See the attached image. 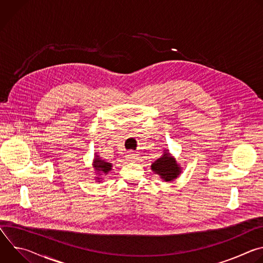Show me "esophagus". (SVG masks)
Listing matches in <instances>:
<instances>
[{"label": "esophagus", "mask_w": 263, "mask_h": 263, "mask_svg": "<svg viewBox=\"0 0 263 263\" xmlns=\"http://www.w3.org/2000/svg\"><path fill=\"white\" fill-rule=\"evenodd\" d=\"M126 156H127V158H128L129 161H135L136 159H138V155L135 154L134 152H131V151L128 152Z\"/></svg>", "instance_id": "esophagus-1"}]
</instances>
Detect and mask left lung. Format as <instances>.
Returning <instances> with one entry per match:
<instances>
[{"label":"left lung","instance_id":"1","mask_svg":"<svg viewBox=\"0 0 263 263\" xmlns=\"http://www.w3.org/2000/svg\"><path fill=\"white\" fill-rule=\"evenodd\" d=\"M151 170L154 174L158 175L161 180L171 182L176 180L182 173L181 165L177 162L176 158L170 153L168 149L163 151L162 156L151 164Z\"/></svg>","mask_w":263,"mask_h":263}]
</instances>
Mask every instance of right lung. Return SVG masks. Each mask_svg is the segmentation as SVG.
<instances>
[{"instance_id":"obj_1","label":"right lung","mask_w":263,"mask_h":263,"mask_svg":"<svg viewBox=\"0 0 263 263\" xmlns=\"http://www.w3.org/2000/svg\"><path fill=\"white\" fill-rule=\"evenodd\" d=\"M92 167L95 170V173L97 174V176L95 177V179L97 180L96 182H101L103 180L102 176L107 175L112 170V163L101 159V157L96 153L92 161Z\"/></svg>"}]
</instances>
